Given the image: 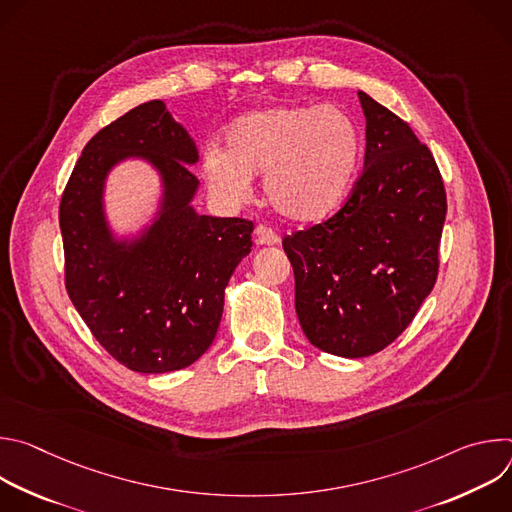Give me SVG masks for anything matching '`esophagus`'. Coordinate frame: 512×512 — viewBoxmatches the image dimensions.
<instances>
[{"label": "esophagus", "instance_id": "esophagus-1", "mask_svg": "<svg viewBox=\"0 0 512 512\" xmlns=\"http://www.w3.org/2000/svg\"><path fill=\"white\" fill-rule=\"evenodd\" d=\"M255 243L257 245H277L279 243V235L267 227V225H257L255 227Z\"/></svg>", "mask_w": 512, "mask_h": 512}]
</instances>
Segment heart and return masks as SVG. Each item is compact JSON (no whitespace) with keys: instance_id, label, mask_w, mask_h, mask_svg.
I'll return each mask as SVG.
<instances>
[{"instance_id":"1","label":"heart","mask_w":512,"mask_h":512,"mask_svg":"<svg viewBox=\"0 0 512 512\" xmlns=\"http://www.w3.org/2000/svg\"><path fill=\"white\" fill-rule=\"evenodd\" d=\"M360 164V133L338 107H273L237 119L227 152L208 150L204 178L225 200H245L251 176L277 214L316 223L340 208Z\"/></svg>"}]
</instances>
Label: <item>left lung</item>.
I'll use <instances>...</instances> for the list:
<instances>
[{"label": "left lung", "mask_w": 512, "mask_h": 512, "mask_svg": "<svg viewBox=\"0 0 512 512\" xmlns=\"http://www.w3.org/2000/svg\"><path fill=\"white\" fill-rule=\"evenodd\" d=\"M367 119L364 170L328 221L283 237L296 312L320 350L360 358L415 318L440 267L446 188L409 123L358 91Z\"/></svg>", "instance_id": "8db88e82"}]
</instances>
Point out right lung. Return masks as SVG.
I'll return each instance as SVG.
<instances>
[{
    "mask_svg": "<svg viewBox=\"0 0 512 512\" xmlns=\"http://www.w3.org/2000/svg\"><path fill=\"white\" fill-rule=\"evenodd\" d=\"M127 157L150 161L163 178L155 223L119 242L106 223L108 172ZM198 150L164 101H148L103 127L72 170L60 200L64 283L70 302L123 367L158 375L190 367L212 344L225 287L251 253L253 223L198 214Z\"/></svg>",
    "mask_w": 512,
    "mask_h": 512,
    "instance_id": "obj_1",
    "label": "right lung"
}]
</instances>
